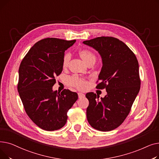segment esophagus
<instances>
[{"mask_svg":"<svg viewBox=\"0 0 159 159\" xmlns=\"http://www.w3.org/2000/svg\"><path fill=\"white\" fill-rule=\"evenodd\" d=\"M78 96H79V98H80L84 97H85V95H84V93H82L79 92V93H78Z\"/></svg>","mask_w":159,"mask_h":159,"instance_id":"obj_1","label":"esophagus"}]
</instances>
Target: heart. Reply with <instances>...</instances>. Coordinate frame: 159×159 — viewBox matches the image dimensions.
I'll use <instances>...</instances> for the list:
<instances>
[{"instance_id": "heart-1", "label": "heart", "mask_w": 159, "mask_h": 159, "mask_svg": "<svg viewBox=\"0 0 159 159\" xmlns=\"http://www.w3.org/2000/svg\"><path fill=\"white\" fill-rule=\"evenodd\" d=\"M79 55L80 57L82 58V60L84 61L86 64H88L89 62L95 61L96 57L95 54L89 51L88 49H80L79 52ZM70 59V57L68 54H66L62 60V67L64 68H66L68 65L69 61ZM68 84L70 86L77 88L79 89H84L86 87L87 84L86 82L79 77H78L76 75L73 76L68 79Z\"/></svg>"}]
</instances>
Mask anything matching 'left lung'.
<instances>
[{
    "label": "left lung",
    "instance_id": "obj_1",
    "mask_svg": "<svg viewBox=\"0 0 159 159\" xmlns=\"http://www.w3.org/2000/svg\"><path fill=\"white\" fill-rule=\"evenodd\" d=\"M101 55L102 66L98 75V89L107 94L99 98L93 92L86 94L89 101L86 116L94 129L108 131L124 122L137 96L140 86L139 66L135 54L120 40L111 37H97L82 43Z\"/></svg>",
    "mask_w": 159,
    "mask_h": 159
}]
</instances>
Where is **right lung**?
<instances>
[{
  "instance_id": "add662e5",
  "label": "right lung",
  "mask_w": 159,
  "mask_h": 159,
  "mask_svg": "<svg viewBox=\"0 0 159 159\" xmlns=\"http://www.w3.org/2000/svg\"><path fill=\"white\" fill-rule=\"evenodd\" d=\"M76 42L57 38L40 40L32 46L19 69L18 92L27 115L41 129L54 131L66 123L67 112L78 99L77 93L53 90L61 74L64 52Z\"/></svg>"
}]
</instances>
